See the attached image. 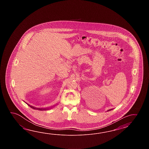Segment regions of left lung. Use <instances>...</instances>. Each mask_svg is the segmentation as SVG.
Returning a JSON list of instances; mask_svg holds the SVG:
<instances>
[{
	"label": "left lung",
	"mask_w": 149,
	"mask_h": 149,
	"mask_svg": "<svg viewBox=\"0 0 149 149\" xmlns=\"http://www.w3.org/2000/svg\"><path fill=\"white\" fill-rule=\"evenodd\" d=\"M112 110V109H110V110H108V111H111V110Z\"/></svg>",
	"instance_id": "1"
}]
</instances>
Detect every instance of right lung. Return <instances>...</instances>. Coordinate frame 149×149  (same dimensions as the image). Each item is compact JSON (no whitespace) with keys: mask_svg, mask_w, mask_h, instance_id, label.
<instances>
[{"mask_svg":"<svg viewBox=\"0 0 149 149\" xmlns=\"http://www.w3.org/2000/svg\"><path fill=\"white\" fill-rule=\"evenodd\" d=\"M27 104V103H26ZM27 104L30 107V108H31L32 109H35V110H48L49 109V108H35L34 107H33V106H31V105H30L28 104ZM55 106V105H54Z\"/></svg>","mask_w":149,"mask_h":149,"instance_id":"1","label":"right lung"}]
</instances>
